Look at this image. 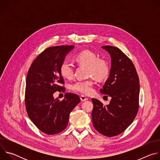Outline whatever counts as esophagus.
Segmentation results:
<instances>
[{
    "instance_id": "obj_1",
    "label": "esophagus",
    "mask_w": 160,
    "mask_h": 160,
    "mask_svg": "<svg viewBox=\"0 0 160 160\" xmlns=\"http://www.w3.org/2000/svg\"><path fill=\"white\" fill-rule=\"evenodd\" d=\"M80 100H81L82 101H85L88 100V98H87V97H85V96L82 95V96H80Z\"/></svg>"
}]
</instances>
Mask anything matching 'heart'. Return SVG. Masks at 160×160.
Instances as JSON below:
<instances>
[{
  "instance_id": "heart-1",
  "label": "heart",
  "mask_w": 160,
  "mask_h": 160,
  "mask_svg": "<svg viewBox=\"0 0 160 160\" xmlns=\"http://www.w3.org/2000/svg\"><path fill=\"white\" fill-rule=\"evenodd\" d=\"M75 61L80 64L87 66V74L88 76H93L98 80L106 78L109 75V66L106 61L98 58L94 52L90 51H83L78 53L74 57ZM59 72L61 75L66 79H72L74 76L73 66L70 62L64 61L60 65ZM94 78L78 81L71 85V89L74 92L86 95L92 94L94 91Z\"/></svg>"
}]
</instances>
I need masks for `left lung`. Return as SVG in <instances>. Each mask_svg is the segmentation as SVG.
Masks as SVG:
<instances>
[{
	"instance_id": "obj_1",
	"label": "left lung",
	"mask_w": 160,
	"mask_h": 160,
	"mask_svg": "<svg viewBox=\"0 0 160 160\" xmlns=\"http://www.w3.org/2000/svg\"><path fill=\"white\" fill-rule=\"evenodd\" d=\"M111 57V68L100 92L111 98L104 106L92 98V120L100 133L113 137L122 133L133 121L139 109V79L131 60L118 48L102 46Z\"/></svg>"
}]
</instances>
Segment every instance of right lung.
<instances>
[{
  "label": "right lung",
  "mask_w": 160,
  "mask_h": 160,
  "mask_svg": "<svg viewBox=\"0 0 160 160\" xmlns=\"http://www.w3.org/2000/svg\"><path fill=\"white\" fill-rule=\"evenodd\" d=\"M74 45H60L45 49L32 62L28 70L25 91L28 115L42 132L54 135L64 130L70 112L80 102L78 95L66 93L62 101L54 99L56 91L64 90L59 67Z\"/></svg>",
  "instance_id": "obj_1"
}]
</instances>
